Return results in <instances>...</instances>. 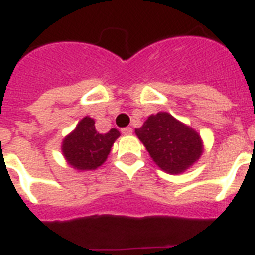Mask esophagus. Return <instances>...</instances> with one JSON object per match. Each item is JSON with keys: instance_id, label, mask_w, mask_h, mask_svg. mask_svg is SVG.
Here are the masks:
<instances>
[{"instance_id": "esophagus-1", "label": "esophagus", "mask_w": 255, "mask_h": 255, "mask_svg": "<svg viewBox=\"0 0 255 255\" xmlns=\"http://www.w3.org/2000/svg\"><path fill=\"white\" fill-rule=\"evenodd\" d=\"M122 133H124V135H132V128L131 127L122 128Z\"/></svg>"}]
</instances>
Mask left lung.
Instances as JSON below:
<instances>
[{
    "instance_id": "left-lung-1",
    "label": "left lung",
    "mask_w": 255,
    "mask_h": 255,
    "mask_svg": "<svg viewBox=\"0 0 255 255\" xmlns=\"http://www.w3.org/2000/svg\"><path fill=\"white\" fill-rule=\"evenodd\" d=\"M135 132L153 161L168 173H181L201 156L197 132L167 112L151 115Z\"/></svg>"
}]
</instances>
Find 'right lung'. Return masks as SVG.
I'll use <instances>...</instances> for the list:
<instances>
[{"mask_svg": "<svg viewBox=\"0 0 255 255\" xmlns=\"http://www.w3.org/2000/svg\"><path fill=\"white\" fill-rule=\"evenodd\" d=\"M119 131L112 128L107 133L95 129L91 118H83L73 133H70L62 145V151L70 165L79 170H92L106 161L114 141L119 137Z\"/></svg>", "mask_w": 255, "mask_h": 255, "instance_id": "obj_1", "label": "right lung"}]
</instances>
